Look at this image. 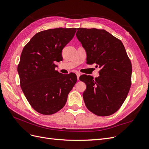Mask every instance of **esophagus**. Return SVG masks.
<instances>
[{
    "label": "esophagus",
    "mask_w": 149,
    "mask_h": 149,
    "mask_svg": "<svg viewBox=\"0 0 149 149\" xmlns=\"http://www.w3.org/2000/svg\"><path fill=\"white\" fill-rule=\"evenodd\" d=\"M76 75H77V80H79V77L80 75V73H77Z\"/></svg>",
    "instance_id": "obj_1"
}]
</instances>
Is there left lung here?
Instances as JSON below:
<instances>
[{
  "instance_id": "left-lung-1",
  "label": "left lung",
  "mask_w": 149,
  "mask_h": 149,
  "mask_svg": "<svg viewBox=\"0 0 149 149\" xmlns=\"http://www.w3.org/2000/svg\"><path fill=\"white\" fill-rule=\"evenodd\" d=\"M76 36L87 53V63L97 64L98 77L81 75L87 85L83 98L88 110L99 116L114 114L125 101L131 85L132 64L123 42L104 30L77 28Z\"/></svg>"
}]
</instances>
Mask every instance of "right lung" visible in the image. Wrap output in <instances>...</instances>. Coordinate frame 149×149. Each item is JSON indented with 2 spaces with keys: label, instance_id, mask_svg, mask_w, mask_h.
<instances>
[{
  "label": "right lung",
  "instance_id": "right-lung-1",
  "mask_svg": "<svg viewBox=\"0 0 149 149\" xmlns=\"http://www.w3.org/2000/svg\"><path fill=\"white\" fill-rule=\"evenodd\" d=\"M77 28H54L42 31L23 47L18 73L20 87L28 102L42 114H52L64 107L77 75L55 70L62 61V51L74 38Z\"/></svg>",
  "mask_w": 149,
  "mask_h": 149
}]
</instances>
